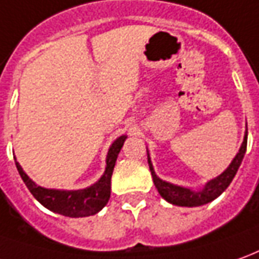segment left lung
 <instances>
[{
    "label": "left lung",
    "mask_w": 259,
    "mask_h": 259,
    "mask_svg": "<svg viewBox=\"0 0 259 259\" xmlns=\"http://www.w3.org/2000/svg\"><path fill=\"white\" fill-rule=\"evenodd\" d=\"M247 135H248V131L245 130L241 147H240L238 152L234 156V159L231 160V163L228 165L227 169L223 174L219 175L217 178L208 181L204 186L201 189H197V190L190 189V187L174 185L170 182L162 181L160 178H158V175L155 174V170H153V165L151 162V158H149V151L147 148L149 169H151V174H152L153 183H155V186L158 189L160 196L166 201H169L170 204L182 206V207H197V206L207 204L210 201L217 199L230 186V183L233 182L238 167L241 165L242 158H244L245 151H247Z\"/></svg>",
    "instance_id": "8db88e82"
}]
</instances>
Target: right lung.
Segmentation results:
<instances>
[{
	"label": "right lung",
	"instance_id": "add662e5",
	"mask_svg": "<svg viewBox=\"0 0 259 259\" xmlns=\"http://www.w3.org/2000/svg\"><path fill=\"white\" fill-rule=\"evenodd\" d=\"M126 140V135H121L108 148L106 158V170L92 186L78 190H62V189H46L36 185L28 175L25 174L22 166L15 159V165L22 181L29 189L42 206L49 208L53 213L66 215V217H89L99 213L110 200L111 194V176L115 160L118 156L121 148Z\"/></svg>",
	"mask_w": 259,
	"mask_h": 259
}]
</instances>
